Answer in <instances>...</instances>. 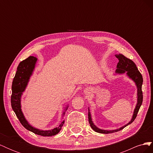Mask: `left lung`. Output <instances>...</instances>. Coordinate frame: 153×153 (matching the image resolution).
Returning <instances> with one entry per match:
<instances>
[{"label": "left lung", "instance_id": "8db88e82", "mask_svg": "<svg viewBox=\"0 0 153 153\" xmlns=\"http://www.w3.org/2000/svg\"><path fill=\"white\" fill-rule=\"evenodd\" d=\"M115 57H116L119 60V62L117 63V69L115 70V73L116 74L126 73V75L135 83V85L137 88V103L135 106V108L134 110L133 114L131 121H129L128 124H125L124 126L119 128L118 129H114V130H105V129H101L97 127L92 121L90 110H89V108H88V111H89V112H88V119H89L90 126L94 131L100 133L108 134V133L117 132L121 130V129L127 126L128 125L132 123L137 117L138 110H139L140 108L142 103V101H143V95H142V91L143 78L140 71L138 70V68L136 66V64L134 63L133 61H132L131 59L126 57L123 54L115 55Z\"/></svg>", "mask_w": 153, "mask_h": 153}]
</instances>
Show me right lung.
I'll return each mask as SVG.
<instances>
[{
	"instance_id": "1",
	"label": "right lung",
	"mask_w": 153,
	"mask_h": 153,
	"mask_svg": "<svg viewBox=\"0 0 153 153\" xmlns=\"http://www.w3.org/2000/svg\"><path fill=\"white\" fill-rule=\"evenodd\" d=\"M37 61H38V59L36 57L30 56L22 61L17 67V71L12 84L11 103L12 108L15 112L16 117L19 119L23 126L26 128L27 130L33 132L38 135L51 137L56 135L60 131L64 123V121H62L59 126L51 129V130H41V129H37L31 126L26 120L21 108V97L23 94V92L25 91L28 82H29L30 78L34 70ZM68 108V106L66 107L65 111L67 110ZM64 114H65V112H64L63 115Z\"/></svg>"
}]
</instances>
